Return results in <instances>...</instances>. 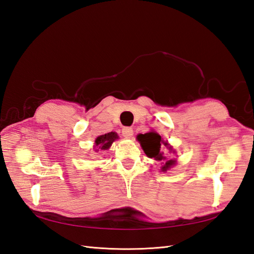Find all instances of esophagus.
Masks as SVG:
<instances>
[{
    "mask_svg": "<svg viewBox=\"0 0 254 254\" xmlns=\"http://www.w3.org/2000/svg\"><path fill=\"white\" fill-rule=\"evenodd\" d=\"M122 134L125 137H131L133 135V130L131 127H124L122 129Z\"/></svg>",
    "mask_w": 254,
    "mask_h": 254,
    "instance_id": "esophagus-1",
    "label": "esophagus"
}]
</instances>
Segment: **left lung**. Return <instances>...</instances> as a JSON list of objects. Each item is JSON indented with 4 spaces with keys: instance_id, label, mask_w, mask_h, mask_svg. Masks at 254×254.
<instances>
[{
    "instance_id": "8db88e82",
    "label": "left lung",
    "mask_w": 254,
    "mask_h": 254,
    "mask_svg": "<svg viewBox=\"0 0 254 254\" xmlns=\"http://www.w3.org/2000/svg\"><path fill=\"white\" fill-rule=\"evenodd\" d=\"M137 140L140 141L143 150L149 158H155L158 161H164L166 159L163 156V152H161V143L163 142L161 140V136L158 133L148 132L145 134H139L137 135ZM164 145L167 146V143H164ZM168 148L172 149V147ZM175 162L176 161L174 160H166L161 170H162V172H166L168 168H171L173 165H175Z\"/></svg>"
}]
</instances>
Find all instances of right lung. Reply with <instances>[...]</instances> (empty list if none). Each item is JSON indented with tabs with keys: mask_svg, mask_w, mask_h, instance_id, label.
Returning <instances> with one entry per match:
<instances>
[{
	"mask_svg": "<svg viewBox=\"0 0 254 254\" xmlns=\"http://www.w3.org/2000/svg\"><path fill=\"white\" fill-rule=\"evenodd\" d=\"M118 134L115 132H109V133H106L103 135H99L98 137H96L95 140V145L97 147V150H106L108 149L111 144L113 143V141H115L118 139Z\"/></svg>",
	"mask_w": 254,
	"mask_h": 254,
	"instance_id": "1",
	"label": "right lung"
}]
</instances>
